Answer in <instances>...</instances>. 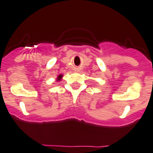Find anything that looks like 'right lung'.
I'll return each instance as SVG.
<instances>
[{
    "instance_id": "right-lung-1",
    "label": "right lung",
    "mask_w": 153,
    "mask_h": 153,
    "mask_svg": "<svg viewBox=\"0 0 153 153\" xmlns=\"http://www.w3.org/2000/svg\"><path fill=\"white\" fill-rule=\"evenodd\" d=\"M63 78V74H59L58 76H57V81H60Z\"/></svg>"
}]
</instances>
